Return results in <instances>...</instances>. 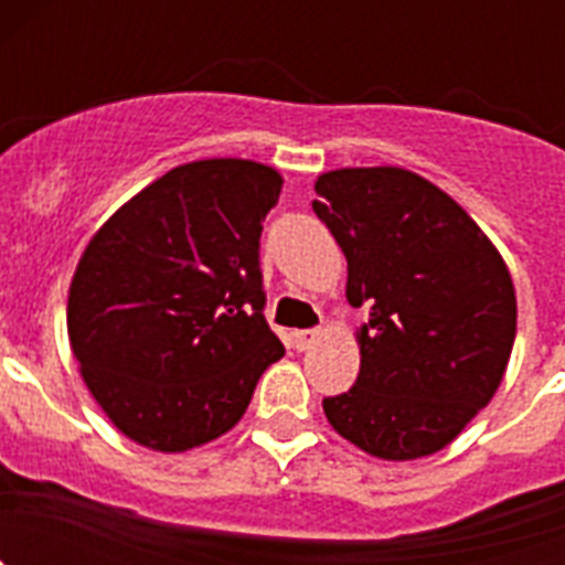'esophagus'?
<instances>
[{"instance_id": "1", "label": "esophagus", "mask_w": 565, "mask_h": 565, "mask_svg": "<svg viewBox=\"0 0 565 565\" xmlns=\"http://www.w3.org/2000/svg\"><path fill=\"white\" fill-rule=\"evenodd\" d=\"M291 339L297 351H311L313 344L319 342V331H294Z\"/></svg>"}]
</instances>
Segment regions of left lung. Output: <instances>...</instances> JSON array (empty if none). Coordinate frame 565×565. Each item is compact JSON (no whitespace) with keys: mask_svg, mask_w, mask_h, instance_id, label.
Masks as SVG:
<instances>
[{"mask_svg":"<svg viewBox=\"0 0 565 565\" xmlns=\"http://www.w3.org/2000/svg\"><path fill=\"white\" fill-rule=\"evenodd\" d=\"M313 189V212L348 259L344 297L371 308L356 331V384L322 411L367 456H433L507 373L518 328L507 263L450 194L411 169H333Z\"/></svg>","mask_w":565,"mask_h":565,"instance_id":"left-lung-1","label":"left lung"}]
</instances>
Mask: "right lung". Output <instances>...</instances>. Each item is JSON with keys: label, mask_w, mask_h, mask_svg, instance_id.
<instances>
[{"label": "right lung", "mask_w": 565, "mask_h": 565, "mask_svg": "<svg viewBox=\"0 0 565 565\" xmlns=\"http://www.w3.org/2000/svg\"><path fill=\"white\" fill-rule=\"evenodd\" d=\"M282 174L243 158L169 169L89 237L67 333L109 422L154 452H186L243 418L286 348L263 317L259 232Z\"/></svg>", "instance_id": "obj_1"}]
</instances>
